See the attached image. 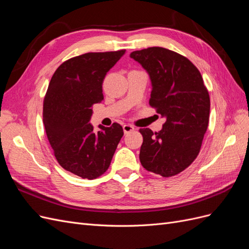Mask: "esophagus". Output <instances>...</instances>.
I'll return each mask as SVG.
<instances>
[{"mask_svg": "<svg viewBox=\"0 0 249 249\" xmlns=\"http://www.w3.org/2000/svg\"><path fill=\"white\" fill-rule=\"evenodd\" d=\"M123 127H124V134L131 133V132H133V131L135 130V127H134L132 124H124Z\"/></svg>", "mask_w": 249, "mask_h": 249, "instance_id": "34e87169", "label": "esophagus"}]
</instances>
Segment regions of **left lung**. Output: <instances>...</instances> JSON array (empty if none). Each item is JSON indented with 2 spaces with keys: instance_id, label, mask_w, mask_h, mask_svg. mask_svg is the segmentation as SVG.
<instances>
[{
  "instance_id": "1",
  "label": "left lung",
  "mask_w": 249,
  "mask_h": 249,
  "mask_svg": "<svg viewBox=\"0 0 249 249\" xmlns=\"http://www.w3.org/2000/svg\"><path fill=\"white\" fill-rule=\"evenodd\" d=\"M148 72L153 89L149 106L166 117L162 130L140 129L139 159L147 171L173 177L196 159L207 132L210 95L197 67L189 59L165 48L131 53Z\"/></svg>"
}]
</instances>
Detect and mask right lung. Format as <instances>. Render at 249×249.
Segmentation results:
<instances>
[{"label":"right lung","instance_id":"add662e5","mask_svg":"<svg viewBox=\"0 0 249 249\" xmlns=\"http://www.w3.org/2000/svg\"><path fill=\"white\" fill-rule=\"evenodd\" d=\"M125 50L86 53L66 60L53 74L43 100V124L56 160L82 178L101 177L124 136L123 126L88 124L92 106L104 100L103 81Z\"/></svg>","mask_w":249,"mask_h":249}]
</instances>
